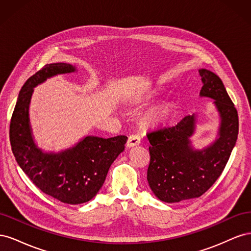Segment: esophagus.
Instances as JSON below:
<instances>
[{
	"instance_id": "obj_1",
	"label": "esophagus",
	"mask_w": 251,
	"mask_h": 251,
	"mask_svg": "<svg viewBox=\"0 0 251 251\" xmlns=\"http://www.w3.org/2000/svg\"><path fill=\"white\" fill-rule=\"evenodd\" d=\"M140 144V137L138 135H131L130 137L127 139L126 142V147L127 148H133L136 146H139Z\"/></svg>"
}]
</instances>
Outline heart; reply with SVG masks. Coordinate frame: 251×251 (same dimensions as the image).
<instances>
[{
	"instance_id": "heart-1",
	"label": "heart",
	"mask_w": 251,
	"mask_h": 251,
	"mask_svg": "<svg viewBox=\"0 0 251 251\" xmlns=\"http://www.w3.org/2000/svg\"><path fill=\"white\" fill-rule=\"evenodd\" d=\"M170 113L169 105H160V107H156L151 109L147 113L146 119L151 124H160L168 118Z\"/></svg>"
}]
</instances>
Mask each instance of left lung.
<instances>
[{"label":"left lung","mask_w":251,"mask_h":251,"mask_svg":"<svg viewBox=\"0 0 251 251\" xmlns=\"http://www.w3.org/2000/svg\"><path fill=\"white\" fill-rule=\"evenodd\" d=\"M201 97L214 100L220 125L217 138L209 146L196 150V114L185 116L173 126L159 127L147 134L151 161L148 182L159 200L177 203L198 198L215 183L228 161L239 133V117L223 82L217 74L200 69Z\"/></svg>","instance_id":"obj_1"}]
</instances>
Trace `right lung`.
<instances>
[{
    "mask_svg": "<svg viewBox=\"0 0 251 251\" xmlns=\"http://www.w3.org/2000/svg\"><path fill=\"white\" fill-rule=\"evenodd\" d=\"M72 72H76L74 66L54 63L27 79L12 114L9 137L18 164L35 186L60 202L75 205L90 201L100 192L111 164L124 151L127 137L86 136L57 153L37 147L29 119L33 89L50 77Z\"/></svg>",
    "mask_w": 251,
    "mask_h": 251,
    "instance_id": "add662e5",
    "label": "right lung"
}]
</instances>
